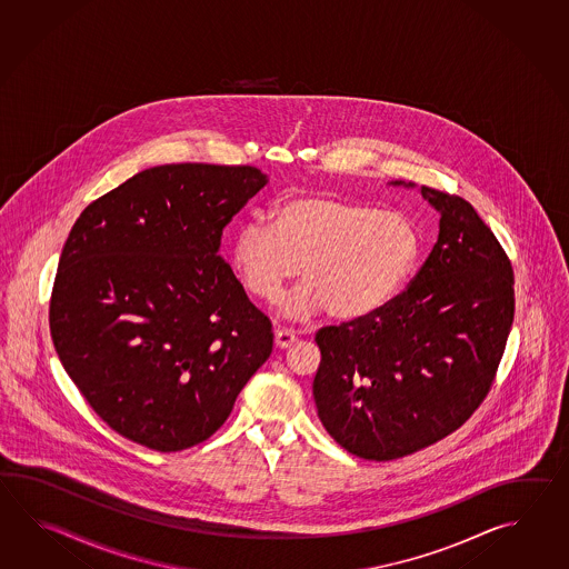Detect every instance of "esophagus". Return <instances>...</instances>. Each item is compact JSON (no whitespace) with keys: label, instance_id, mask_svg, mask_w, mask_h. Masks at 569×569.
Segmentation results:
<instances>
[{"label":"esophagus","instance_id":"34e87169","mask_svg":"<svg viewBox=\"0 0 569 569\" xmlns=\"http://www.w3.org/2000/svg\"><path fill=\"white\" fill-rule=\"evenodd\" d=\"M295 341H297V336H295L290 329H277V333H274V343H277V348H280V350H287V348H290Z\"/></svg>","mask_w":569,"mask_h":569}]
</instances>
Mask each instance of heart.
<instances>
[{
	"instance_id": "1",
	"label": "heart",
	"mask_w": 569,
	"mask_h": 569,
	"mask_svg": "<svg viewBox=\"0 0 569 569\" xmlns=\"http://www.w3.org/2000/svg\"><path fill=\"white\" fill-rule=\"evenodd\" d=\"M230 258L258 301H279L301 267L305 282L282 311L309 317L327 309L333 319L353 321L405 289L421 258V238L400 213L333 194H299L277 207L270 226H242Z\"/></svg>"
}]
</instances>
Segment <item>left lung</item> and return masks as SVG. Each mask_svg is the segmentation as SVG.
<instances>
[{
	"mask_svg": "<svg viewBox=\"0 0 569 569\" xmlns=\"http://www.w3.org/2000/svg\"><path fill=\"white\" fill-rule=\"evenodd\" d=\"M421 194L441 216L439 238L409 287L315 336L317 415L363 460H399L460 429L495 382L515 319V274L492 230L458 194Z\"/></svg>",
	"mask_w": 569,
	"mask_h": 569,
	"instance_id": "1",
	"label": "left lung"
}]
</instances>
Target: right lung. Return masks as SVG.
I'll list each match as a JSON object with an SVG mask.
<instances>
[{
  "label": "right lung",
  "instance_id": "obj_1",
  "mask_svg": "<svg viewBox=\"0 0 569 569\" xmlns=\"http://www.w3.org/2000/svg\"><path fill=\"white\" fill-rule=\"evenodd\" d=\"M267 174L162 164L83 209L50 297V336L91 409L120 436L170 453L230 417L272 351V326L219 256Z\"/></svg>",
  "mask_w": 569,
  "mask_h": 569
}]
</instances>
